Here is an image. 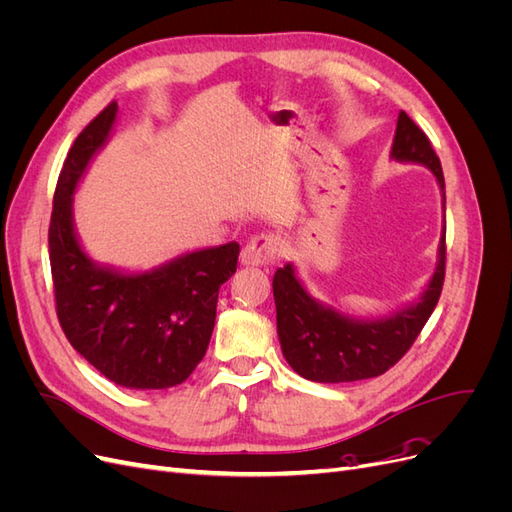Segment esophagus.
<instances>
[{"label":"esophagus","instance_id":"1","mask_svg":"<svg viewBox=\"0 0 512 512\" xmlns=\"http://www.w3.org/2000/svg\"><path fill=\"white\" fill-rule=\"evenodd\" d=\"M282 245L275 235H256L243 245L241 250V265L245 267H269L280 258Z\"/></svg>","mask_w":512,"mask_h":512}]
</instances>
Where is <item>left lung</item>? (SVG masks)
<instances>
[{
	"instance_id": "left-lung-1",
	"label": "left lung",
	"mask_w": 512,
	"mask_h": 512,
	"mask_svg": "<svg viewBox=\"0 0 512 512\" xmlns=\"http://www.w3.org/2000/svg\"><path fill=\"white\" fill-rule=\"evenodd\" d=\"M391 156L401 162H418L436 175L444 205V175L440 158L427 134L401 111L397 119ZM446 224L440 239V260L421 301L382 320H352L314 301L294 275L292 265L273 275L277 309V335L288 365L312 382H354L376 378L389 371L421 335L444 286Z\"/></svg>"
}]
</instances>
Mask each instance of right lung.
<instances>
[{"mask_svg": "<svg viewBox=\"0 0 512 512\" xmlns=\"http://www.w3.org/2000/svg\"><path fill=\"white\" fill-rule=\"evenodd\" d=\"M111 102L76 136L61 168L49 226L55 309L68 342L126 389L177 386L203 361L218 292L237 271L239 243L185 254L141 275L96 267L76 241L72 192L113 128Z\"/></svg>", "mask_w": 512, "mask_h": 512, "instance_id": "obj_1", "label": "right lung"}]
</instances>
